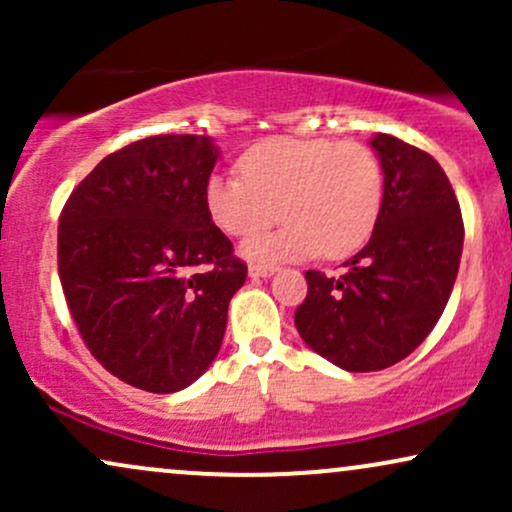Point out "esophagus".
Wrapping results in <instances>:
<instances>
[{
    "label": "esophagus",
    "mask_w": 512,
    "mask_h": 512,
    "mask_svg": "<svg viewBox=\"0 0 512 512\" xmlns=\"http://www.w3.org/2000/svg\"><path fill=\"white\" fill-rule=\"evenodd\" d=\"M276 272L274 267H267V264H250L248 274L252 279H264V276H272Z\"/></svg>",
    "instance_id": "1"
}]
</instances>
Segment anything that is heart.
I'll list each match as a JSON object with an SVG mask.
<instances>
[{"instance_id":"1","label":"heart","mask_w":512,"mask_h":512,"mask_svg":"<svg viewBox=\"0 0 512 512\" xmlns=\"http://www.w3.org/2000/svg\"><path fill=\"white\" fill-rule=\"evenodd\" d=\"M236 175H211L204 207L226 236L245 238L286 219L281 231L248 238L243 255L274 262L344 260L378 226L385 199L383 166L373 149L337 139L272 137L250 146Z\"/></svg>"}]
</instances>
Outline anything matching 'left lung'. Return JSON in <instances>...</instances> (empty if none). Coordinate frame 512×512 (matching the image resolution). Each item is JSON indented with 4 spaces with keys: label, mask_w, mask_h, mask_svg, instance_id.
<instances>
[{
    "label": "left lung",
    "mask_w": 512,
    "mask_h": 512,
    "mask_svg": "<svg viewBox=\"0 0 512 512\" xmlns=\"http://www.w3.org/2000/svg\"><path fill=\"white\" fill-rule=\"evenodd\" d=\"M385 173L378 226L342 276L305 272L296 330L334 366L368 373L395 366L436 327L460 269L464 223L440 163L390 134H375Z\"/></svg>",
    "instance_id": "8db88e82"
}]
</instances>
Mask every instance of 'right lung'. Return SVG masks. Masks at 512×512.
Segmentation results:
<instances>
[{"instance_id": "right-lung-1", "label": "right lung", "mask_w": 512, "mask_h": 512, "mask_svg": "<svg viewBox=\"0 0 512 512\" xmlns=\"http://www.w3.org/2000/svg\"><path fill=\"white\" fill-rule=\"evenodd\" d=\"M216 158L199 134L139 139L105 156L62 209L57 267L76 330L105 370L139 390L195 383L248 276L204 207Z\"/></svg>"}]
</instances>
